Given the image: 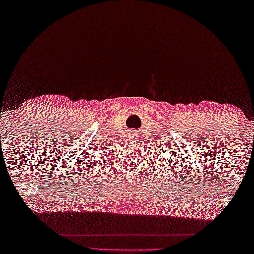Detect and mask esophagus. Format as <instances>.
Masks as SVG:
<instances>
[{
    "label": "esophagus",
    "mask_w": 254,
    "mask_h": 254,
    "mask_svg": "<svg viewBox=\"0 0 254 254\" xmlns=\"http://www.w3.org/2000/svg\"><path fill=\"white\" fill-rule=\"evenodd\" d=\"M129 137L131 139H135L136 138V134H135V131H132V132H130V135H129Z\"/></svg>",
    "instance_id": "esophagus-1"
}]
</instances>
